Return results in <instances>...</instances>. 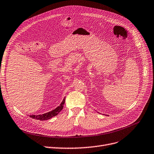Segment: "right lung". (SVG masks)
I'll return each mask as SVG.
<instances>
[{
    "label": "right lung",
    "instance_id": "add662e5",
    "mask_svg": "<svg viewBox=\"0 0 154 154\" xmlns=\"http://www.w3.org/2000/svg\"><path fill=\"white\" fill-rule=\"evenodd\" d=\"M65 97L63 99V100L62 101V103L60 104L59 106H58L57 108H55V109H53L48 112L45 113V114L43 115H30L29 117L33 118V119H38V120H42V121H43V120H47L49 119L50 118H51L53 116H57L58 113L60 112L63 108V105L65 104Z\"/></svg>",
    "mask_w": 154,
    "mask_h": 154
}]
</instances>
